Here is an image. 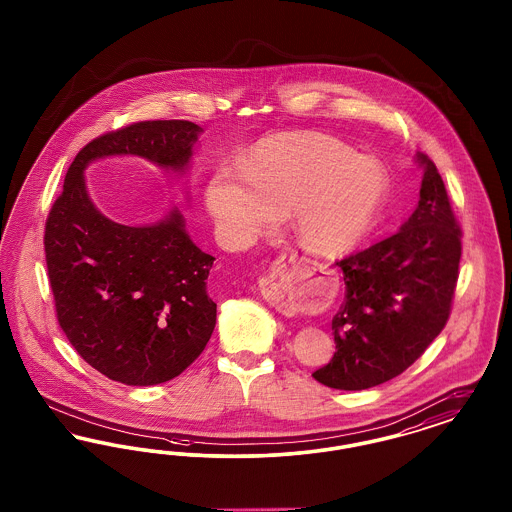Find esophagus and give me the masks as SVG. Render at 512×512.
Listing matches in <instances>:
<instances>
[{
	"mask_svg": "<svg viewBox=\"0 0 512 512\" xmlns=\"http://www.w3.org/2000/svg\"><path fill=\"white\" fill-rule=\"evenodd\" d=\"M284 257H288L290 261H293V259L297 257V253H295L293 249H290V251L284 253ZM259 288H261V295L267 299L268 303H270L276 311H280V313L286 315V317H293V315H295L293 305L290 303L286 292H284V282H282L280 274L270 272L268 276H265V278L259 282Z\"/></svg>",
	"mask_w": 512,
	"mask_h": 512,
	"instance_id": "34e87169",
	"label": "esophagus"
}]
</instances>
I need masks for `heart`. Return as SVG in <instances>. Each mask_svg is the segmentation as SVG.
<instances>
[{
  "label": "heart",
  "instance_id": "obj_1",
  "mask_svg": "<svg viewBox=\"0 0 512 512\" xmlns=\"http://www.w3.org/2000/svg\"><path fill=\"white\" fill-rule=\"evenodd\" d=\"M386 195L384 169L353 147L318 132H282L251 147L238 172H213L205 207L220 240L232 247L251 244L292 213L303 247L340 257L370 236Z\"/></svg>",
  "mask_w": 512,
  "mask_h": 512
}]
</instances>
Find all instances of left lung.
I'll list each match as a JSON object with an SVG mask.
<instances>
[{
	"instance_id": "1",
	"label": "left lung",
	"mask_w": 512,
	"mask_h": 512,
	"mask_svg": "<svg viewBox=\"0 0 512 512\" xmlns=\"http://www.w3.org/2000/svg\"><path fill=\"white\" fill-rule=\"evenodd\" d=\"M422 169L413 215L390 238L338 263L345 297L332 318L336 353L313 378L359 391L399 376L443 330L461 261V228L436 165Z\"/></svg>"
}]
</instances>
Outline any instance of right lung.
<instances>
[{"label":"right lung","instance_id":"add662e5","mask_svg":"<svg viewBox=\"0 0 512 512\" xmlns=\"http://www.w3.org/2000/svg\"><path fill=\"white\" fill-rule=\"evenodd\" d=\"M201 126L146 121L103 134L78 151L46 222V263L61 330L78 355L126 386L169 382L194 363L217 324L207 293L215 257L171 211L153 224L105 217L84 171L105 157H142L184 176Z\"/></svg>","mask_w":512,"mask_h":512}]
</instances>
